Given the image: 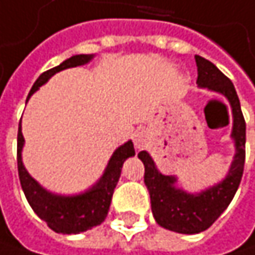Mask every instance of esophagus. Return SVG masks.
<instances>
[{"label":"esophagus","mask_w":255,"mask_h":255,"mask_svg":"<svg viewBox=\"0 0 255 255\" xmlns=\"http://www.w3.org/2000/svg\"><path fill=\"white\" fill-rule=\"evenodd\" d=\"M147 144V138H146V134L143 131H137L135 135H134V146L137 149H144Z\"/></svg>","instance_id":"esophagus-1"}]
</instances>
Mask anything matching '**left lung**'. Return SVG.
Returning <instances> with one entry per match:
<instances>
[{
    "instance_id": "1",
    "label": "left lung",
    "mask_w": 255,
    "mask_h": 255,
    "mask_svg": "<svg viewBox=\"0 0 255 255\" xmlns=\"http://www.w3.org/2000/svg\"><path fill=\"white\" fill-rule=\"evenodd\" d=\"M197 84L201 89L219 93L232 109V132L235 154L226 176L200 193H188L176 187L175 175L162 174L146 150L138 153L144 165V184L149 190L153 218L165 229L193 235L210 228L226 210L235 196L245 163V120L237 90L219 68L203 57L196 55Z\"/></svg>"
}]
</instances>
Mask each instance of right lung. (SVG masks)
<instances>
[{"label": "right lung", "mask_w": 255, "mask_h": 255, "mask_svg": "<svg viewBox=\"0 0 255 255\" xmlns=\"http://www.w3.org/2000/svg\"><path fill=\"white\" fill-rule=\"evenodd\" d=\"M93 58H95L93 54L73 55L68 59L62 61L57 67L42 73L39 79L35 81L33 87L30 89L26 104L30 99V96L39 90V87L43 86L54 74L67 68L84 65ZM23 146H24V137L21 132V121H20L18 134H17V166H18V178L23 193L27 198L30 207L33 209V212L40 219L45 220L52 231H55L57 234H68V235L89 231L104 222L111 206L114 190L121 176L123 165L128 157L135 154L132 141L128 140L127 143L121 144L112 153L104 174L96 181V184H93L90 188H87L83 193L65 196V194H55L48 191L35 178H32V175L27 172V169L23 165V157H21Z\"/></svg>", "instance_id": "1"}]
</instances>
